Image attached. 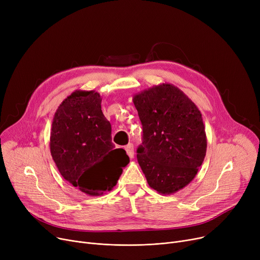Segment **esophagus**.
I'll list each match as a JSON object with an SVG mask.
<instances>
[{
  "label": "esophagus",
  "mask_w": 260,
  "mask_h": 260,
  "mask_svg": "<svg viewBox=\"0 0 260 260\" xmlns=\"http://www.w3.org/2000/svg\"><path fill=\"white\" fill-rule=\"evenodd\" d=\"M124 149H125V152H126V154L128 155L129 158H134V146H133L132 143L127 144V145L124 147Z\"/></svg>",
  "instance_id": "obj_1"
}]
</instances>
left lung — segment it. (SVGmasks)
<instances>
[{"label": "left lung", "mask_w": 260, "mask_h": 260, "mask_svg": "<svg viewBox=\"0 0 260 260\" xmlns=\"http://www.w3.org/2000/svg\"><path fill=\"white\" fill-rule=\"evenodd\" d=\"M143 128L137 160L148 185L171 195L197 175L207 153V135L197 105L177 86L161 83L134 94Z\"/></svg>", "instance_id": "1"}]
</instances>
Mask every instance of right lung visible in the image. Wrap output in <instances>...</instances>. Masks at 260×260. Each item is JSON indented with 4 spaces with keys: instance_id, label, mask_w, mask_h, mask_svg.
<instances>
[{
    "instance_id": "right-lung-1",
    "label": "right lung",
    "mask_w": 260,
    "mask_h": 260,
    "mask_svg": "<svg viewBox=\"0 0 260 260\" xmlns=\"http://www.w3.org/2000/svg\"><path fill=\"white\" fill-rule=\"evenodd\" d=\"M101 102L97 91L75 90L57 108L50 129V154L60 174L89 196L113 189L129 162L112 142Z\"/></svg>"
}]
</instances>
